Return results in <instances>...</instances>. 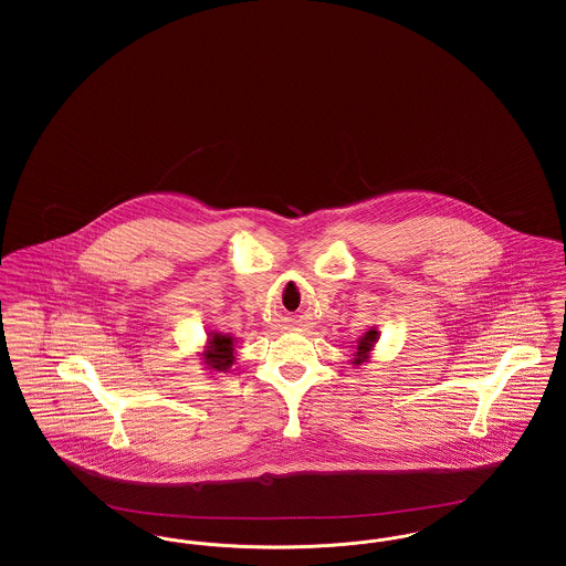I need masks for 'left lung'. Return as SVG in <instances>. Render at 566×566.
Instances as JSON below:
<instances>
[{"label": "left lung", "instance_id": "obj_1", "mask_svg": "<svg viewBox=\"0 0 566 566\" xmlns=\"http://www.w3.org/2000/svg\"><path fill=\"white\" fill-rule=\"evenodd\" d=\"M377 339V331H369L363 339H358V348H356V356H363L374 348V342ZM356 363H360V358H356Z\"/></svg>", "mask_w": 566, "mask_h": 566}]
</instances>
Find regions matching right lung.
Segmentation results:
<instances>
[{
	"mask_svg": "<svg viewBox=\"0 0 566 566\" xmlns=\"http://www.w3.org/2000/svg\"><path fill=\"white\" fill-rule=\"evenodd\" d=\"M206 363L218 371H227L229 365L233 363V342H231V337L214 333L210 337V352L206 354Z\"/></svg>",
	"mask_w": 566,
	"mask_h": 566,
	"instance_id": "1",
	"label": "right lung"
}]
</instances>
